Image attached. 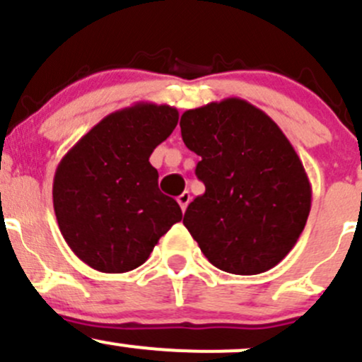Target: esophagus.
<instances>
[{"instance_id":"1","label":"esophagus","mask_w":362,"mask_h":362,"mask_svg":"<svg viewBox=\"0 0 362 362\" xmlns=\"http://www.w3.org/2000/svg\"><path fill=\"white\" fill-rule=\"evenodd\" d=\"M177 202H178V204H180L182 211H185V210H187V204L191 203V194H189L187 191L182 192V194L177 198Z\"/></svg>"}]
</instances>
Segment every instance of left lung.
Returning <instances> with one entry per match:
<instances>
[{
    "mask_svg": "<svg viewBox=\"0 0 362 362\" xmlns=\"http://www.w3.org/2000/svg\"><path fill=\"white\" fill-rule=\"evenodd\" d=\"M182 140L202 160L204 192L184 226L222 272L257 275L298 242L312 206L301 159L275 120L249 101L226 98L182 113Z\"/></svg>",
    "mask_w": 362,
    "mask_h": 362,
    "instance_id": "1",
    "label": "left lung"
}]
</instances>
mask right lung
Returning <instances> with one entry per match:
<instances>
[{"label": "right lung", "mask_w": 362, "mask_h": 362, "mask_svg": "<svg viewBox=\"0 0 362 362\" xmlns=\"http://www.w3.org/2000/svg\"><path fill=\"white\" fill-rule=\"evenodd\" d=\"M177 122L175 107L140 101L101 119L57 164V224L69 249L90 268H138L182 218L178 203L159 191L158 170L148 160Z\"/></svg>", "instance_id": "1"}]
</instances>
